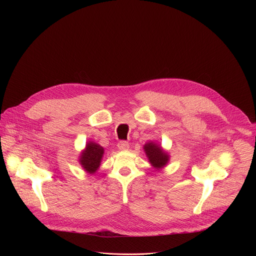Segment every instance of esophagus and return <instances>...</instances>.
Segmentation results:
<instances>
[{
    "mask_svg": "<svg viewBox=\"0 0 256 256\" xmlns=\"http://www.w3.org/2000/svg\"><path fill=\"white\" fill-rule=\"evenodd\" d=\"M118 148L120 150V151H126L130 148V144L126 140H120L118 144Z\"/></svg>",
    "mask_w": 256,
    "mask_h": 256,
    "instance_id": "obj_1",
    "label": "esophagus"
}]
</instances>
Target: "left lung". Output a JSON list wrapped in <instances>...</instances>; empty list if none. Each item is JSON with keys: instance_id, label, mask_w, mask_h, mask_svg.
<instances>
[{"instance_id": "obj_1", "label": "left lung", "mask_w": 256, "mask_h": 256, "mask_svg": "<svg viewBox=\"0 0 256 256\" xmlns=\"http://www.w3.org/2000/svg\"><path fill=\"white\" fill-rule=\"evenodd\" d=\"M144 152L146 153L150 164L154 169L161 170L163 169L170 160V155L165 151L160 144L155 142H148L144 144Z\"/></svg>"}]
</instances>
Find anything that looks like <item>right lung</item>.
<instances>
[{
  "label": "right lung",
  "instance_id": "obj_1",
  "mask_svg": "<svg viewBox=\"0 0 256 256\" xmlns=\"http://www.w3.org/2000/svg\"><path fill=\"white\" fill-rule=\"evenodd\" d=\"M104 155V148L93 140H88L80 153L79 163L85 172L94 174L100 167Z\"/></svg>",
  "mask_w": 256,
  "mask_h": 256
}]
</instances>
